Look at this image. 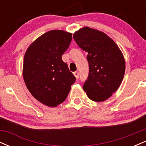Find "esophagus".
Segmentation results:
<instances>
[{"label":"esophagus","mask_w":146,"mask_h":146,"mask_svg":"<svg viewBox=\"0 0 146 146\" xmlns=\"http://www.w3.org/2000/svg\"><path fill=\"white\" fill-rule=\"evenodd\" d=\"M73 75H75V77L77 79L79 78V72L78 71H75L73 72Z\"/></svg>","instance_id":"1"}]
</instances>
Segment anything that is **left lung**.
Returning <instances> with one entry per match:
<instances>
[{
    "mask_svg": "<svg viewBox=\"0 0 146 146\" xmlns=\"http://www.w3.org/2000/svg\"><path fill=\"white\" fill-rule=\"evenodd\" d=\"M73 38L88 53L89 73L84 90L93 101H105L118 89L123 80L125 64L121 50L106 33L88 27L75 31Z\"/></svg>",
    "mask_w": 146,
    "mask_h": 146,
    "instance_id": "1",
    "label": "left lung"
}]
</instances>
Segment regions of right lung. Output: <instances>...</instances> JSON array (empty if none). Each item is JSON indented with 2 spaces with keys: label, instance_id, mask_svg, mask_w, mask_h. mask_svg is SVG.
<instances>
[{
  "label": "right lung",
  "instance_id": "add662e5",
  "mask_svg": "<svg viewBox=\"0 0 146 146\" xmlns=\"http://www.w3.org/2000/svg\"><path fill=\"white\" fill-rule=\"evenodd\" d=\"M71 40L72 33L51 30L37 38L25 52V84L38 101L47 106L62 103L76 80L62 59Z\"/></svg>",
  "mask_w": 146,
  "mask_h": 146
}]
</instances>
